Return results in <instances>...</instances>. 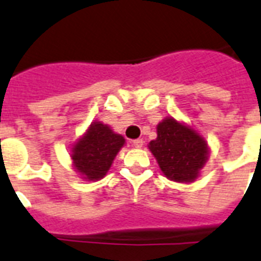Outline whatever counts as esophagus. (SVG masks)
Segmentation results:
<instances>
[{
  "label": "esophagus",
  "mask_w": 261,
  "mask_h": 261,
  "mask_svg": "<svg viewBox=\"0 0 261 261\" xmlns=\"http://www.w3.org/2000/svg\"><path fill=\"white\" fill-rule=\"evenodd\" d=\"M133 146L137 147V149H141L142 146H143V141L142 139H135V141H133Z\"/></svg>",
  "instance_id": "esophagus-1"
}]
</instances>
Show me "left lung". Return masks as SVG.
Instances as JSON below:
<instances>
[{"instance_id":"obj_1","label":"left lung","mask_w":261,"mask_h":261,"mask_svg":"<svg viewBox=\"0 0 261 261\" xmlns=\"http://www.w3.org/2000/svg\"><path fill=\"white\" fill-rule=\"evenodd\" d=\"M147 147L162 174L179 184L196 181L211 156L204 135L173 116H166L156 124V138Z\"/></svg>"}]
</instances>
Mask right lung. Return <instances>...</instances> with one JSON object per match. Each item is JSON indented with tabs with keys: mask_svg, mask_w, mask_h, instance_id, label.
Listing matches in <instances>:
<instances>
[{
	"mask_svg": "<svg viewBox=\"0 0 261 261\" xmlns=\"http://www.w3.org/2000/svg\"><path fill=\"white\" fill-rule=\"evenodd\" d=\"M126 145V139L109 124L95 120L69 147L73 170L84 181L96 182L105 178L115 156Z\"/></svg>",
	"mask_w": 261,
	"mask_h": 261,
	"instance_id": "add662e5",
	"label": "right lung"
}]
</instances>
